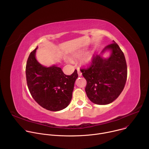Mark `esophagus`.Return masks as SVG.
Masks as SVG:
<instances>
[{
	"mask_svg": "<svg viewBox=\"0 0 149 149\" xmlns=\"http://www.w3.org/2000/svg\"><path fill=\"white\" fill-rule=\"evenodd\" d=\"M78 75H79V77L82 76V72H81L79 70H78Z\"/></svg>",
	"mask_w": 149,
	"mask_h": 149,
	"instance_id": "obj_1",
	"label": "esophagus"
}]
</instances>
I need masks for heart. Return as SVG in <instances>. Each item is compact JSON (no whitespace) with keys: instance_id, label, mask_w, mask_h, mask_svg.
<instances>
[{"instance_id":"1","label":"heart","mask_w":149,"mask_h":149,"mask_svg":"<svg viewBox=\"0 0 149 149\" xmlns=\"http://www.w3.org/2000/svg\"><path fill=\"white\" fill-rule=\"evenodd\" d=\"M84 54V52L82 51V52H79V53L77 55V56H82ZM90 61V57H87V58H86V59H85V62H89Z\"/></svg>"}]
</instances>
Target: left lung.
Here are the masks:
<instances>
[{
    "label": "left lung",
    "mask_w": 149,
    "mask_h": 149,
    "mask_svg": "<svg viewBox=\"0 0 149 149\" xmlns=\"http://www.w3.org/2000/svg\"><path fill=\"white\" fill-rule=\"evenodd\" d=\"M110 49L109 58L93 55L90 64L80 69L87 81L86 92L93 102L108 104L118 98L127 80V67L124 53L115 41L106 46L101 52Z\"/></svg>",
    "instance_id": "obj_1"
}]
</instances>
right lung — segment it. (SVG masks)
Wrapping results in <instances>:
<instances>
[{
  "instance_id": "add662e5",
  "label": "right lung",
  "mask_w": 149,
  "mask_h": 149,
  "mask_svg": "<svg viewBox=\"0 0 149 149\" xmlns=\"http://www.w3.org/2000/svg\"><path fill=\"white\" fill-rule=\"evenodd\" d=\"M37 48L31 52L26 62V77L29 92L35 101L48 110L64 109L72 99L74 83L78 76L77 71L67 75L56 65H42L35 58Z\"/></svg>"
}]
</instances>
